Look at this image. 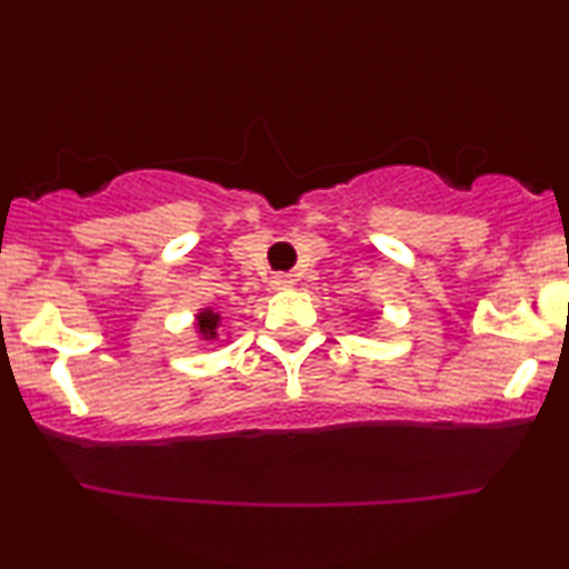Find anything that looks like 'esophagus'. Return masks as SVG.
I'll return each instance as SVG.
<instances>
[{
    "instance_id": "obj_1",
    "label": "esophagus",
    "mask_w": 569,
    "mask_h": 569,
    "mask_svg": "<svg viewBox=\"0 0 569 569\" xmlns=\"http://www.w3.org/2000/svg\"><path fill=\"white\" fill-rule=\"evenodd\" d=\"M295 284V279H292V274H274L269 279V287L271 290H290V287Z\"/></svg>"
}]
</instances>
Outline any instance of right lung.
I'll return each instance as SVG.
<instances>
[{"mask_svg": "<svg viewBox=\"0 0 569 569\" xmlns=\"http://www.w3.org/2000/svg\"><path fill=\"white\" fill-rule=\"evenodd\" d=\"M193 331H197L199 339L204 341H217L220 339V326H222V316L220 310H214L212 306L199 308L197 316H193Z\"/></svg>", "mask_w": 569, "mask_h": 569, "instance_id": "obj_1", "label": "right lung"}]
</instances>
